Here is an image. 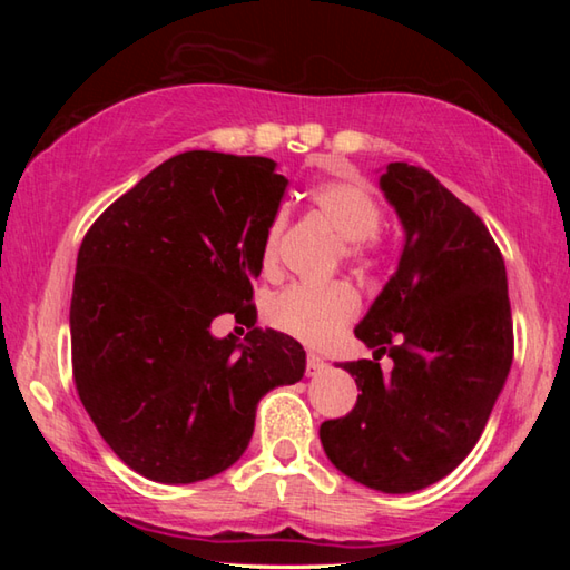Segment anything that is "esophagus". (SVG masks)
<instances>
[{
	"mask_svg": "<svg viewBox=\"0 0 570 570\" xmlns=\"http://www.w3.org/2000/svg\"><path fill=\"white\" fill-rule=\"evenodd\" d=\"M326 370V362L322 360L320 354H308L306 356V374L308 377H316V374H322Z\"/></svg>",
	"mask_w": 570,
	"mask_h": 570,
	"instance_id": "1",
	"label": "esophagus"
}]
</instances>
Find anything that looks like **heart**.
Instances as JSON below:
<instances>
[{"label": "heart", "instance_id": "obj_1", "mask_svg": "<svg viewBox=\"0 0 570 570\" xmlns=\"http://www.w3.org/2000/svg\"><path fill=\"white\" fill-rule=\"evenodd\" d=\"M316 208L330 220L336 234L350 240L354 256L370 254V238L382 224V210L372 188L364 180L342 178L322 183L312 193ZM286 216L276 214L268 224L264 238V264L274 266L278 254V238L284 234ZM360 312V296L346 282L334 284H296L284 288L268 304V322L278 332L294 340L320 346L334 340Z\"/></svg>", "mask_w": 570, "mask_h": 570}]
</instances>
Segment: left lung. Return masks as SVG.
Returning a JSON list of instances; mask_svg holds the SVG:
<instances>
[{"mask_svg": "<svg viewBox=\"0 0 570 570\" xmlns=\"http://www.w3.org/2000/svg\"><path fill=\"white\" fill-rule=\"evenodd\" d=\"M380 188L404 230L402 256L354 330L372 360L340 364L362 394L320 438L346 478L402 495L475 448L513 364V320L505 262L475 210L410 163H390Z\"/></svg>", "mask_w": 570, "mask_h": 570, "instance_id": "left-lung-1", "label": "left lung"}]
</instances>
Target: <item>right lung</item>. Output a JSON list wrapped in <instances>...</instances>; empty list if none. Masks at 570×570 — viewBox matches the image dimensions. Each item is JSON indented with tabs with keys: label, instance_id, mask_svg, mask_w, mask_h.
<instances>
[{
	"label": "right lung",
	"instance_id": "right-lung-1",
	"mask_svg": "<svg viewBox=\"0 0 570 570\" xmlns=\"http://www.w3.org/2000/svg\"><path fill=\"white\" fill-rule=\"evenodd\" d=\"M288 180L272 158L188 150L95 220L77 254L70 334L77 394L138 475L188 485L234 465L268 390L304 377L294 336L250 324L218 340V314H254L264 238Z\"/></svg>",
	"mask_w": 570,
	"mask_h": 570
}]
</instances>
